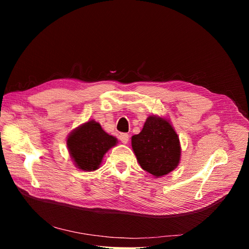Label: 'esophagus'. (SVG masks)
I'll use <instances>...</instances> for the list:
<instances>
[{
  "label": "esophagus",
  "mask_w": 249,
  "mask_h": 249,
  "mask_svg": "<svg viewBox=\"0 0 249 249\" xmlns=\"http://www.w3.org/2000/svg\"><path fill=\"white\" fill-rule=\"evenodd\" d=\"M129 139H130V136L127 134H125V133L119 135V140L122 141L124 144H126V143L129 142Z\"/></svg>",
  "instance_id": "1"
}]
</instances>
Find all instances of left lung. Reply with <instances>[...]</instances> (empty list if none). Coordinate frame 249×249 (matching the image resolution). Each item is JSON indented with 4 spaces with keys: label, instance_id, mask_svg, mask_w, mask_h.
<instances>
[{
    "label": "left lung",
    "instance_id": "1",
    "mask_svg": "<svg viewBox=\"0 0 249 249\" xmlns=\"http://www.w3.org/2000/svg\"><path fill=\"white\" fill-rule=\"evenodd\" d=\"M132 147L142 169L155 178L172 171L179 163V139L169 120L149 116L142 131L132 137Z\"/></svg>",
    "mask_w": 249,
    "mask_h": 249
}]
</instances>
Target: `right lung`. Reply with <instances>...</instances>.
I'll list each match as a JSON object with an SVG mask.
<instances>
[{"instance_id":"right-lung-1","label":"right lung","mask_w":249,"mask_h":249,"mask_svg":"<svg viewBox=\"0 0 249 249\" xmlns=\"http://www.w3.org/2000/svg\"><path fill=\"white\" fill-rule=\"evenodd\" d=\"M117 143L99 123L90 120L73 130L67 138V147L79 169L93 171L100 167L103 157Z\"/></svg>"}]
</instances>
